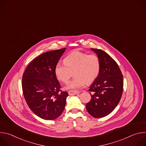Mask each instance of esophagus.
Here are the masks:
<instances>
[{
	"instance_id": "34e87169",
	"label": "esophagus",
	"mask_w": 146,
	"mask_h": 146,
	"mask_svg": "<svg viewBox=\"0 0 146 146\" xmlns=\"http://www.w3.org/2000/svg\"><path fill=\"white\" fill-rule=\"evenodd\" d=\"M68 94L69 95H74L78 94V91H68Z\"/></svg>"
}]
</instances>
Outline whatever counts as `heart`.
<instances>
[{"label":"heart","mask_w":146,"mask_h":146,"mask_svg":"<svg viewBox=\"0 0 146 146\" xmlns=\"http://www.w3.org/2000/svg\"><path fill=\"white\" fill-rule=\"evenodd\" d=\"M64 62V64H56L54 73L57 79L64 83L69 81L73 73L75 77L66 86V89L78 90L86 82L90 84L94 82L99 74L100 62L95 54L76 50L67 55Z\"/></svg>","instance_id":"1"}]
</instances>
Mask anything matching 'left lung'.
Here are the masks:
<instances>
[{
  "mask_svg": "<svg viewBox=\"0 0 146 146\" xmlns=\"http://www.w3.org/2000/svg\"><path fill=\"white\" fill-rule=\"evenodd\" d=\"M91 50L99 58L100 70L88 90L91 99L87 103L86 109L92 117L102 118L111 113L118 104L123 92V76L109 55L99 49Z\"/></svg>",
  "mask_w": 146,
  "mask_h": 146,
  "instance_id": "left-lung-1",
  "label": "left lung"
}]
</instances>
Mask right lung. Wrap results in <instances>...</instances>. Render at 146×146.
Here are the masks:
<instances>
[{
	"label": "right lung",
	"instance_id": "1",
	"mask_svg": "<svg viewBox=\"0 0 146 146\" xmlns=\"http://www.w3.org/2000/svg\"><path fill=\"white\" fill-rule=\"evenodd\" d=\"M66 50L50 51L35 58L23 76L22 87L24 98L31 110L37 116L53 120L63 112L66 91H62L54 68Z\"/></svg>",
	"mask_w": 146,
	"mask_h": 146
}]
</instances>
